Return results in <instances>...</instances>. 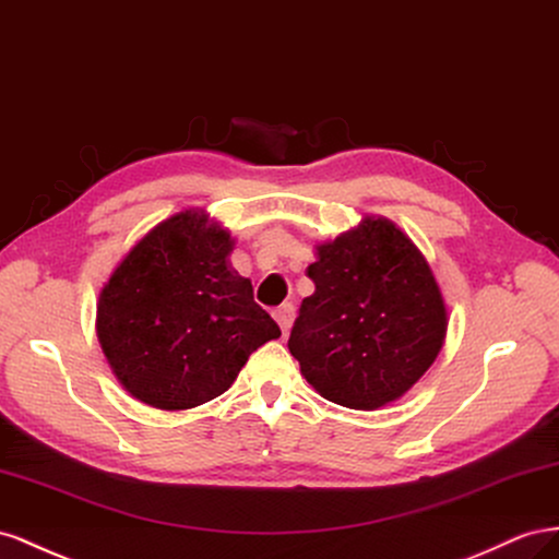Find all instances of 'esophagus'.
Listing matches in <instances>:
<instances>
[{
    "mask_svg": "<svg viewBox=\"0 0 559 559\" xmlns=\"http://www.w3.org/2000/svg\"><path fill=\"white\" fill-rule=\"evenodd\" d=\"M274 318L278 321V325H281V330H283V334L290 330V325H293V318H295V305H281L278 309H274Z\"/></svg>",
    "mask_w": 559,
    "mask_h": 559,
    "instance_id": "esophagus-1",
    "label": "esophagus"
}]
</instances>
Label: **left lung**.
<instances>
[{
  "label": "left lung",
  "mask_w": 559,
  "mask_h": 559,
  "mask_svg": "<svg viewBox=\"0 0 559 559\" xmlns=\"http://www.w3.org/2000/svg\"><path fill=\"white\" fill-rule=\"evenodd\" d=\"M316 293L301 299L288 340L301 374L328 401L374 409L401 397L430 365L448 330L438 283L389 219L316 248Z\"/></svg>",
  "instance_id": "left-lung-1"
}]
</instances>
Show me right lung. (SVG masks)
Listing matches in <instances>:
<instances>
[{
    "label": "right lung",
    "instance_id": "right-lung-1",
    "mask_svg": "<svg viewBox=\"0 0 559 559\" xmlns=\"http://www.w3.org/2000/svg\"><path fill=\"white\" fill-rule=\"evenodd\" d=\"M231 238L180 213L126 254L98 301V340L126 391L158 409L225 393L248 356L281 337L229 264Z\"/></svg>",
    "mask_w": 559,
    "mask_h": 559
}]
</instances>
